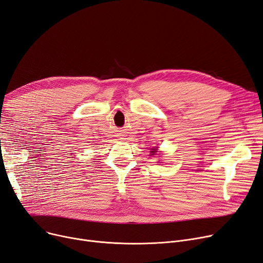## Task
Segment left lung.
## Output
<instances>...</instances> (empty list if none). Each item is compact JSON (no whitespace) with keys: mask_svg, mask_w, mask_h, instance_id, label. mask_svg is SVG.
<instances>
[{"mask_svg":"<svg viewBox=\"0 0 263 263\" xmlns=\"http://www.w3.org/2000/svg\"><path fill=\"white\" fill-rule=\"evenodd\" d=\"M152 149V151L151 152H149V153H151V156L152 155H157V147H153V148H151Z\"/></svg>","mask_w":263,"mask_h":263,"instance_id":"left-lung-1","label":"left lung"}]
</instances>
